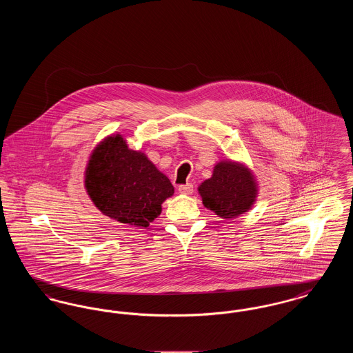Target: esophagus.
<instances>
[{
    "mask_svg": "<svg viewBox=\"0 0 353 353\" xmlns=\"http://www.w3.org/2000/svg\"><path fill=\"white\" fill-rule=\"evenodd\" d=\"M179 192L183 193V194H192V193H193V185H180V186H179Z\"/></svg>",
    "mask_w": 353,
    "mask_h": 353,
    "instance_id": "obj_1",
    "label": "esophagus"
}]
</instances>
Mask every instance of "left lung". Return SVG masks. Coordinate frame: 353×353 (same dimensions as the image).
Masks as SVG:
<instances>
[{"instance_id": "8db88e82", "label": "left lung", "mask_w": 353, "mask_h": 353, "mask_svg": "<svg viewBox=\"0 0 353 353\" xmlns=\"http://www.w3.org/2000/svg\"><path fill=\"white\" fill-rule=\"evenodd\" d=\"M199 192L202 203L221 219H232L252 209L256 197V183L245 165L234 161H221L213 176L205 180Z\"/></svg>"}]
</instances>
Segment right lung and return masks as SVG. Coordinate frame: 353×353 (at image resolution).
<instances>
[{"label":"right lung","instance_id":"right-lung-1","mask_svg":"<svg viewBox=\"0 0 353 353\" xmlns=\"http://www.w3.org/2000/svg\"><path fill=\"white\" fill-rule=\"evenodd\" d=\"M84 186L103 214L136 228H147L174 193L168 177L141 152L130 150L120 134L108 136L94 150Z\"/></svg>","mask_w":353,"mask_h":353}]
</instances>
